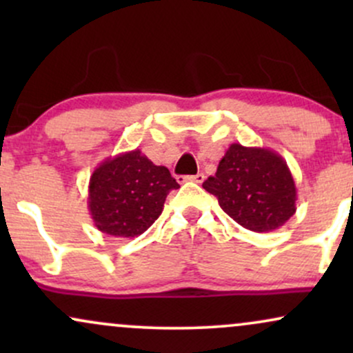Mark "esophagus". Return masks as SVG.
Wrapping results in <instances>:
<instances>
[{
  "instance_id": "obj_1",
  "label": "esophagus",
  "mask_w": 353,
  "mask_h": 353,
  "mask_svg": "<svg viewBox=\"0 0 353 353\" xmlns=\"http://www.w3.org/2000/svg\"><path fill=\"white\" fill-rule=\"evenodd\" d=\"M205 176L202 172L196 174V176H179L177 177V181L179 182H184V181H190V182H197V184H201V182H204Z\"/></svg>"
}]
</instances>
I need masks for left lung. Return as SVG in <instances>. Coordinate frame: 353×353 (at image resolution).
Returning <instances> with one entry per match:
<instances>
[{"label": "left lung", "instance_id": "obj_1", "mask_svg": "<svg viewBox=\"0 0 353 353\" xmlns=\"http://www.w3.org/2000/svg\"><path fill=\"white\" fill-rule=\"evenodd\" d=\"M222 210L242 228L270 232L294 216L297 188L281 154L265 148L230 144L216 176L202 184Z\"/></svg>", "mask_w": 353, "mask_h": 353}]
</instances>
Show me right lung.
Returning a JSON list of instances; mask_svg holds the SVG:
<instances>
[{"label":"right lung","mask_w":353,"mask_h":353,"mask_svg":"<svg viewBox=\"0 0 353 353\" xmlns=\"http://www.w3.org/2000/svg\"><path fill=\"white\" fill-rule=\"evenodd\" d=\"M168 168L156 165L139 149L108 157L92 172L88 209L101 232L137 237L161 216L169 190L177 189Z\"/></svg>","instance_id":"obj_1"}]
</instances>
